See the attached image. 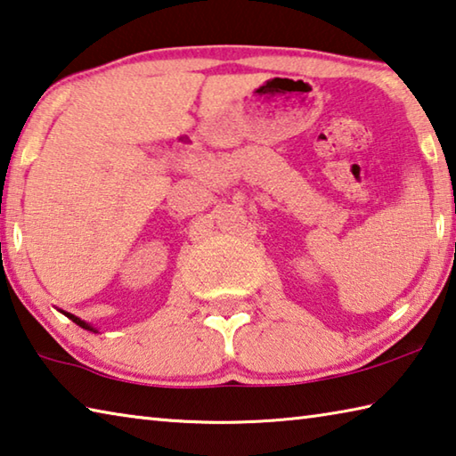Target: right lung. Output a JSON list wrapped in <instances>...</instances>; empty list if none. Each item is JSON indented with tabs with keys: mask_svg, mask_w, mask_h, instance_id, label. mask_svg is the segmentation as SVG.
Returning <instances> with one entry per match:
<instances>
[{
	"mask_svg": "<svg viewBox=\"0 0 456 456\" xmlns=\"http://www.w3.org/2000/svg\"><path fill=\"white\" fill-rule=\"evenodd\" d=\"M63 314H65V317H69L73 322H76V325H79V327H84V329H87V330H94V333H95V329L94 327H91V325H87V322L86 321H81L79 317H76V314H71V313H65V311H61Z\"/></svg>",
	"mask_w": 456,
	"mask_h": 456,
	"instance_id": "add662e5",
	"label": "right lung"
}]
</instances>
